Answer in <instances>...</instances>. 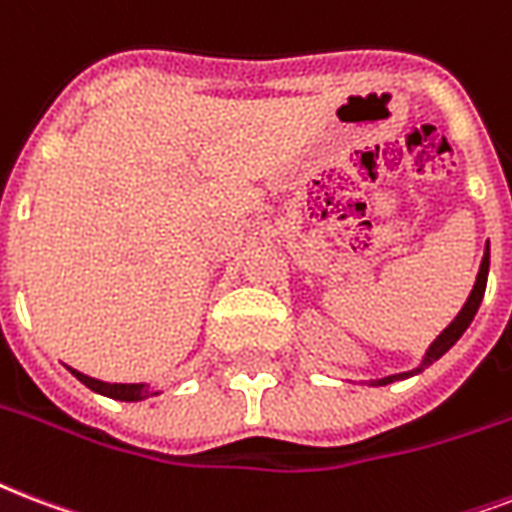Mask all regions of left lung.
Wrapping results in <instances>:
<instances>
[{
	"label": "left lung",
	"mask_w": 512,
	"mask_h": 512,
	"mask_svg": "<svg viewBox=\"0 0 512 512\" xmlns=\"http://www.w3.org/2000/svg\"><path fill=\"white\" fill-rule=\"evenodd\" d=\"M486 279H489V247H486V255H483L481 260V271H478V279H475V287L473 292H470V298H467V303L462 306V311L456 314V319L451 322V325L443 330V333L435 338V343L429 346L427 351V357H424V362H421L419 368L411 370V373H400V376H386L381 378V381H376L378 386H384V384H392V381H397V378H408L413 376V373H421V370L427 368V365H432L435 360H440L443 354H446L451 346H454L459 338H462V333L470 327V322H473V317L478 314V306H481V300H483V292H486Z\"/></svg>",
	"instance_id": "obj_1"
}]
</instances>
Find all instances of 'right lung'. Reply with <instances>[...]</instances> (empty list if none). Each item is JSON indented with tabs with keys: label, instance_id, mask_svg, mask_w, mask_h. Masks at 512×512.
<instances>
[{
	"label": "right lung",
	"instance_id": "right-lung-1",
	"mask_svg": "<svg viewBox=\"0 0 512 512\" xmlns=\"http://www.w3.org/2000/svg\"><path fill=\"white\" fill-rule=\"evenodd\" d=\"M72 376H77V381H83V384L88 386V389H93V392H99V395L104 397H112V400H123V403H136V400H144V397L158 395V392H150L144 384H104L99 378L85 376L80 370H72Z\"/></svg>",
	"mask_w": 512,
	"mask_h": 512
}]
</instances>
